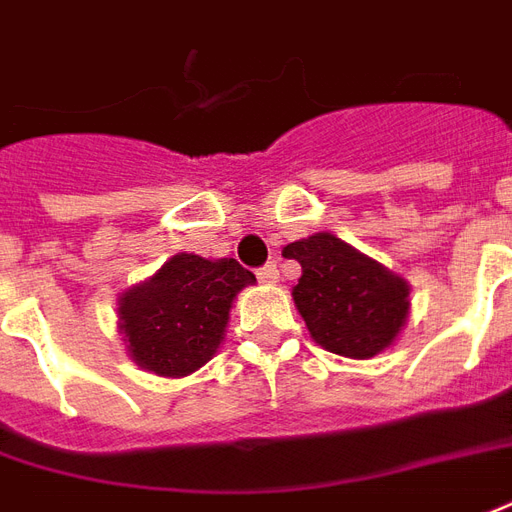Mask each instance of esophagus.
I'll use <instances>...</instances> for the list:
<instances>
[{
  "mask_svg": "<svg viewBox=\"0 0 512 512\" xmlns=\"http://www.w3.org/2000/svg\"><path fill=\"white\" fill-rule=\"evenodd\" d=\"M256 275H259L261 283H275V280H278V267H275V264H264Z\"/></svg>",
  "mask_w": 512,
  "mask_h": 512,
  "instance_id": "1",
  "label": "esophagus"
}]
</instances>
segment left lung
Instances as JSON below:
<instances>
[{
	"label": "left lung",
	"mask_w": 512,
	"mask_h": 512,
	"mask_svg": "<svg viewBox=\"0 0 512 512\" xmlns=\"http://www.w3.org/2000/svg\"><path fill=\"white\" fill-rule=\"evenodd\" d=\"M283 256L302 264L294 302L315 343L370 359L397 340L410 310L405 280L329 232L291 242Z\"/></svg>",
	"instance_id": "left-lung-1"
}]
</instances>
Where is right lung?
I'll use <instances>...</instances> for the list:
<instances>
[{
	"label": "right lung",
	"instance_id": "1",
	"mask_svg": "<svg viewBox=\"0 0 512 512\" xmlns=\"http://www.w3.org/2000/svg\"><path fill=\"white\" fill-rule=\"evenodd\" d=\"M256 283L237 259L178 253L121 297L118 318L142 370L180 378L213 359L237 291Z\"/></svg>",
	"mask_w": 512,
	"mask_h": 512
}]
</instances>
